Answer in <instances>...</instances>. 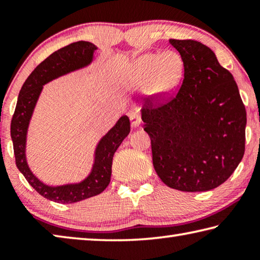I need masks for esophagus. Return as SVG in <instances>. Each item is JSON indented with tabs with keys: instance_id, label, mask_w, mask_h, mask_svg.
Returning <instances> with one entry per match:
<instances>
[{
	"instance_id": "esophagus-1",
	"label": "esophagus",
	"mask_w": 260,
	"mask_h": 260,
	"mask_svg": "<svg viewBox=\"0 0 260 260\" xmlns=\"http://www.w3.org/2000/svg\"><path fill=\"white\" fill-rule=\"evenodd\" d=\"M131 124L133 127H139L141 125V117L136 112H132L129 116Z\"/></svg>"
}]
</instances>
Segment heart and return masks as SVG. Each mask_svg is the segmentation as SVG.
<instances>
[{
    "instance_id": "heart-1",
    "label": "heart",
    "mask_w": 260,
    "mask_h": 260,
    "mask_svg": "<svg viewBox=\"0 0 260 260\" xmlns=\"http://www.w3.org/2000/svg\"><path fill=\"white\" fill-rule=\"evenodd\" d=\"M183 74V60L174 51L164 54L148 52L127 65L120 76L124 88L146 87L149 95L166 99L177 89Z\"/></svg>"
}]
</instances>
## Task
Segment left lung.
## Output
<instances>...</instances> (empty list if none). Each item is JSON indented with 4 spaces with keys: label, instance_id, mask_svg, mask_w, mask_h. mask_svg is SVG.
I'll use <instances>...</instances> for the list:
<instances>
[{
    "label": "left lung",
    "instance_id": "8db88e82",
    "mask_svg": "<svg viewBox=\"0 0 260 260\" xmlns=\"http://www.w3.org/2000/svg\"><path fill=\"white\" fill-rule=\"evenodd\" d=\"M170 43L183 60L182 85L160 107L147 101L141 118L161 181L180 191H208L225 182L243 158L245 108L234 77L209 47L195 40Z\"/></svg>",
    "mask_w": 260,
    "mask_h": 260
}]
</instances>
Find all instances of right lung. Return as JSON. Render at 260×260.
Instances as JSON below:
<instances>
[{
  "label": "right lung",
  "mask_w": 260,
  "mask_h": 260,
  "mask_svg": "<svg viewBox=\"0 0 260 260\" xmlns=\"http://www.w3.org/2000/svg\"><path fill=\"white\" fill-rule=\"evenodd\" d=\"M95 50H98V47L94 43L78 41L60 48L59 50L47 57L34 69L24 82L11 120V139L14 143L17 167L27 182L41 196L57 203H77L102 192L108 187L111 179L114 152L131 131L128 117H120L116 125L99 141L94 151V160L90 172L79 182L50 186L41 181L29 169L26 157L27 133L43 86L65 74L89 67L94 60Z\"/></svg>",
  "instance_id": "obj_1"
}]
</instances>
